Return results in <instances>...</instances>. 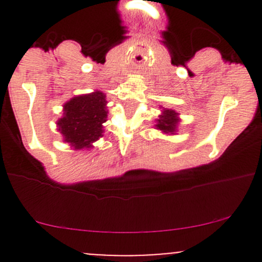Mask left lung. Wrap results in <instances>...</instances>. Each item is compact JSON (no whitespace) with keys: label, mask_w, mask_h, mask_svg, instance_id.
Returning a JSON list of instances; mask_svg holds the SVG:
<instances>
[{"label":"left lung","mask_w":262,"mask_h":262,"mask_svg":"<svg viewBox=\"0 0 262 262\" xmlns=\"http://www.w3.org/2000/svg\"><path fill=\"white\" fill-rule=\"evenodd\" d=\"M178 113L175 110L165 109L162 115H160V119H157V129L162 130L163 133H171L173 134L176 132V126H178L179 118Z\"/></svg>","instance_id":"1"}]
</instances>
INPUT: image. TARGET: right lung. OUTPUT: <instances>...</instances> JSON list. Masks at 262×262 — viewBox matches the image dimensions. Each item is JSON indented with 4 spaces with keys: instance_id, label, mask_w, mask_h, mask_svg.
Masks as SVG:
<instances>
[{
    "instance_id": "1",
    "label": "right lung",
    "mask_w": 262,
    "mask_h": 262,
    "mask_svg": "<svg viewBox=\"0 0 262 262\" xmlns=\"http://www.w3.org/2000/svg\"><path fill=\"white\" fill-rule=\"evenodd\" d=\"M101 91L72 97L63 105V116L57 121L63 141L75 149L91 148L102 137V124L106 121V99Z\"/></svg>"
}]
</instances>
